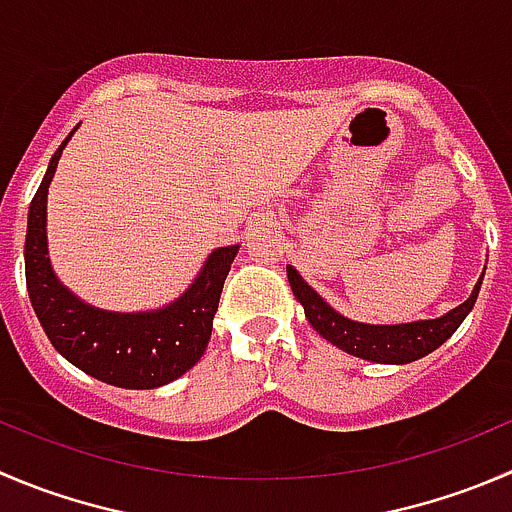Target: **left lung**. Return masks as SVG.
Wrapping results in <instances>:
<instances>
[{
  "label": "left lung",
  "instance_id": "8db88e82",
  "mask_svg": "<svg viewBox=\"0 0 512 512\" xmlns=\"http://www.w3.org/2000/svg\"><path fill=\"white\" fill-rule=\"evenodd\" d=\"M287 280H290L292 295L300 300L305 307V317L325 340L337 345L340 350L350 352V355L362 357V360L372 362H390V365H405L425 357L428 352L438 350L450 335L460 327V322L468 317L473 310L475 300H478L480 282L475 285L473 295L450 310L448 315L435 317V320H420V322H405V325H365V322H355L342 317L340 312L332 310L310 285L300 277L295 267H287Z\"/></svg>",
  "mask_w": 512,
  "mask_h": 512
}]
</instances>
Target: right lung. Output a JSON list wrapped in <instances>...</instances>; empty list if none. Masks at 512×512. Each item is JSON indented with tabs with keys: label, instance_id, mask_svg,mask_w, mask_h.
Instances as JSON below:
<instances>
[{
	"label": "right lung",
	"instance_id": "1",
	"mask_svg": "<svg viewBox=\"0 0 512 512\" xmlns=\"http://www.w3.org/2000/svg\"><path fill=\"white\" fill-rule=\"evenodd\" d=\"M69 137L49 160L47 175L29 205L24 240L29 300L54 350L79 370L117 388H160L185 375L205 352L237 245L212 252L190 290L165 310L124 315L84 305L59 285L47 257V190Z\"/></svg>",
	"mask_w": 512,
	"mask_h": 512
}]
</instances>
